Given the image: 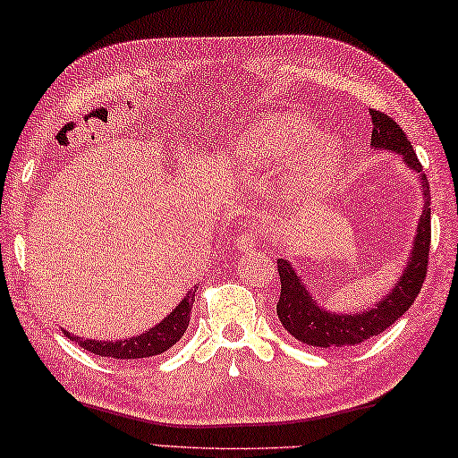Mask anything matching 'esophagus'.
Returning <instances> with one entry per match:
<instances>
[{
  "instance_id": "obj_1",
  "label": "esophagus",
  "mask_w": 458,
  "mask_h": 458,
  "mask_svg": "<svg viewBox=\"0 0 458 458\" xmlns=\"http://www.w3.org/2000/svg\"><path fill=\"white\" fill-rule=\"evenodd\" d=\"M235 245L239 251L250 253L255 250V247H258V235H255L253 231H243V233L235 239Z\"/></svg>"
}]
</instances>
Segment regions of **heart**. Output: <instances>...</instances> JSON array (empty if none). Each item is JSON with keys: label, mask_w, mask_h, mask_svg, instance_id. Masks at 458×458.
I'll return each instance as SVG.
<instances>
[{"label": "heart", "mask_w": 458, "mask_h": 458, "mask_svg": "<svg viewBox=\"0 0 458 458\" xmlns=\"http://www.w3.org/2000/svg\"><path fill=\"white\" fill-rule=\"evenodd\" d=\"M318 126L300 114H279L259 120L239 142L237 157L255 166L282 163L300 152L287 182L301 195H318L338 176L344 147L334 139H316Z\"/></svg>", "instance_id": "obj_1"}]
</instances>
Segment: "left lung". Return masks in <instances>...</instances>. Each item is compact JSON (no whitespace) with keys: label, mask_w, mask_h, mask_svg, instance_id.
Returning a JSON list of instances; mask_svg holds the SVG:
<instances>
[{"label":"left lung","mask_w":458,"mask_h":458,"mask_svg":"<svg viewBox=\"0 0 458 458\" xmlns=\"http://www.w3.org/2000/svg\"><path fill=\"white\" fill-rule=\"evenodd\" d=\"M370 147L374 150L394 152L403 158L406 168H411L419 176L424 207L419 216V225H416L412 250H408L406 266L398 282L392 285V290L376 301L374 306L362 311H350V314L326 310L314 298L310 287L303 284V279L298 276V269L287 259H277L279 279H282L277 318L295 340L308 344V346L340 350L356 346V344H362L370 340L372 335L388 330L412 306L424 284V277H427L430 251V187L427 174H424L422 165L416 158V152L403 132V128L378 110H370Z\"/></svg>","instance_id":"1"}]
</instances>
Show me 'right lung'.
I'll return each instance as SVG.
<instances>
[{
	"mask_svg": "<svg viewBox=\"0 0 458 458\" xmlns=\"http://www.w3.org/2000/svg\"><path fill=\"white\" fill-rule=\"evenodd\" d=\"M195 292L189 290L187 295L179 301L171 314L165 319H160L157 326L148 327L139 335H131L126 340H116V342H106V340H84L78 338V335L70 334L68 330H62L68 340L76 342L78 346L84 350L92 352L96 356L104 358H118V360H139V358H152L173 348L176 342L182 338V334L187 332L189 319H191V310L192 303H195Z\"/></svg>",
	"mask_w": 458,
	"mask_h": 458,
	"instance_id": "add662e5",
	"label": "right lung"
}]
</instances>
